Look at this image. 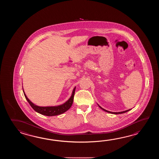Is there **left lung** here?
Instances as JSON below:
<instances>
[{"label": "left lung", "instance_id": "left-lung-1", "mask_svg": "<svg viewBox=\"0 0 159 159\" xmlns=\"http://www.w3.org/2000/svg\"><path fill=\"white\" fill-rule=\"evenodd\" d=\"M98 105V106H99L100 108H101L102 110H103V111H105L106 112H108V113H111V114H120L125 113V112H126L129 111V110H131V109H129V110H125V111H124L118 112H114L108 111H107V110H105V109H104V108H103L102 107H101L99 105Z\"/></svg>", "mask_w": 159, "mask_h": 159}]
</instances>
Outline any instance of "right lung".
<instances>
[{"instance_id": "right-lung-1", "label": "right lung", "mask_w": 159, "mask_h": 159, "mask_svg": "<svg viewBox=\"0 0 159 159\" xmlns=\"http://www.w3.org/2000/svg\"><path fill=\"white\" fill-rule=\"evenodd\" d=\"M75 90V88H74V89L73 90L70 98H69L68 101L64 103V104L59 105L57 106H47V107H41V106H38L34 105L32 102L30 101L28 98H27L26 95L24 93V90H23V93H24V96L26 98L27 101L28 102L30 106L32 107L35 111L37 112L39 114H41L42 115L51 116H55V115L62 114L64 113L65 112L68 111V110L71 107V105L73 102Z\"/></svg>"}]
</instances>
